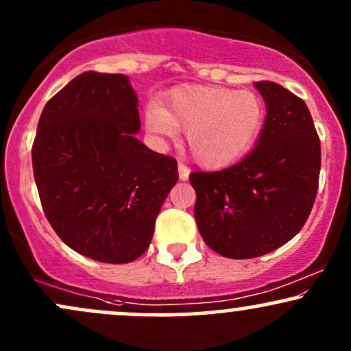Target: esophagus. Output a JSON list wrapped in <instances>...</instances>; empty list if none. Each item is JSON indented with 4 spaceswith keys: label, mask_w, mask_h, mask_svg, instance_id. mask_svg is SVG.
Segmentation results:
<instances>
[{
    "label": "esophagus",
    "mask_w": 351,
    "mask_h": 351,
    "mask_svg": "<svg viewBox=\"0 0 351 351\" xmlns=\"http://www.w3.org/2000/svg\"><path fill=\"white\" fill-rule=\"evenodd\" d=\"M178 173H180V180L186 181L188 176H189V168H188L184 163L180 162V163H178Z\"/></svg>",
    "instance_id": "1"
}]
</instances>
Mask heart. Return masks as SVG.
Listing matches in <instances>:
<instances>
[{
  "label": "heart",
  "mask_w": 351,
  "mask_h": 351,
  "mask_svg": "<svg viewBox=\"0 0 351 351\" xmlns=\"http://www.w3.org/2000/svg\"><path fill=\"white\" fill-rule=\"evenodd\" d=\"M267 108L261 95L226 87H178L150 106L147 127L156 135L186 132L189 153L203 167H224L244 155L259 136Z\"/></svg>",
  "instance_id": "1"
}]
</instances>
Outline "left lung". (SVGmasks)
Returning a JSON list of instances; mask_svg holds the SVG:
<instances>
[{"mask_svg": "<svg viewBox=\"0 0 351 351\" xmlns=\"http://www.w3.org/2000/svg\"><path fill=\"white\" fill-rule=\"evenodd\" d=\"M267 117L256 148L221 171H193L195 217L213 251L229 259L272 252L304 228L320 176V138L307 104L271 80L256 84Z\"/></svg>", "mask_w": 351, "mask_h": 351, "instance_id": "left-lung-1", "label": "left lung"}]
</instances>
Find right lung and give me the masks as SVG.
Returning <instances> with one entry per match:
<instances>
[{"label": "right lung", "mask_w": 351, "mask_h": 351, "mask_svg": "<svg viewBox=\"0 0 351 351\" xmlns=\"http://www.w3.org/2000/svg\"><path fill=\"white\" fill-rule=\"evenodd\" d=\"M136 95L122 74L82 72L47 100L33 143L44 215L71 249L99 263H132L178 181L176 160L147 148Z\"/></svg>", "instance_id": "obj_1"}]
</instances>
